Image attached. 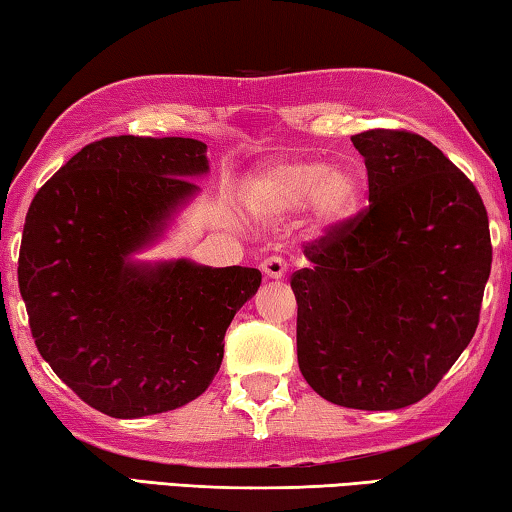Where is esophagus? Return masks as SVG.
I'll list each match as a JSON object with an SVG mask.
<instances>
[{
	"label": "esophagus",
	"mask_w": 512,
	"mask_h": 512,
	"mask_svg": "<svg viewBox=\"0 0 512 512\" xmlns=\"http://www.w3.org/2000/svg\"><path fill=\"white\" fill-rule=\"evenodd\" d=\"M261 270L267 276V279H283L288 270V263L283 261L281 256H267L265 261L261 263Z\"/></svg>",
	"instance_id": "esophagus-1"
}]
</instances>
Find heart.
<instances>
[{
  "label": "heart",
  "instance_id": "b5f03b06",
  "mask_svg": "<svg viewBox=\"0 0 512 512\" xmlns=\"http://www.w3.org/2000/svg\"><path fill=\"white\" fill-rule=\"evenodd\" d=\"M247 201L254 211L267 215H283L308 204L322 222H333L354 211L358 183L347 167L292 158L251 179Z\"/></svg>",
  "mask_w": 512,
  "mask_h": 512
}]
</instances>
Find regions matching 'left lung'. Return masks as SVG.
Here are the masks:
<instances>
[{
    "label": "left lung",
    "instance_id": "left-lung-1",
    "mask_svg": "<svg viewBox=\"0 0 512 512\" xmlns=\"http://www.w3.org/2000/svg\"><path fill=\"white\" fill-rule=\"evenodd\" d=\"M351 142L370 204L306 242L311 263L290 276L299 370L331 404L406 408L435 390L479 326L488 211L417 133L370 129Z\"/></svg>",
    "mask_w": 512,
    "mask_h": 512
}]
</instances>
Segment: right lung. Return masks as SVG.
Wrapping results in <instances>:
<instances>
[{
	"label": "right lung",
	"mask_w": 512,
	"mask_h": 512,
	"mask_svg": "<svg viewBox=\"0 0 512 512\" xmlns=\"http://www.w3.org/2000/svg\"><path fill=\"white\" fill-rule=\"evenodd\" d=\"M206 170L199 140L111 136L31 201L18 258L31 335L99 413L133 420L197 399L220 370L233 315L261 286L256 267L124 261L197 190L186 177Z\"/></svg>",
	"instance_id": "1"
}]
</instances>
